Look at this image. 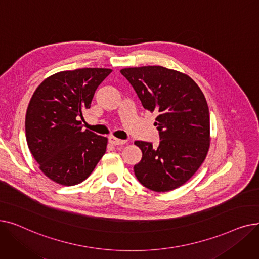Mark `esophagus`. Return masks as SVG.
Returning <instances> with one entry per match:
<instances>
[{
	"instance_id": "esophagus-1",
	"label": "esophagus",
	"mask_w": 259,
	"mask_h": 259,
	"mask_svg": "<svg viewBox=\"0 0 259 259\" xmlns=\"http://www.w3.org/2000/svg\"><path fill=\"white\" fill-rule=\"evenodd\" d=\"M109 142H110V144L114 145V146H121V145H125L127 142L124 141V140H119V139H116L114 137H110L109 138Z\"/></svg>"
}]
</instances>
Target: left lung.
<instances>
[{
	"label": "left lung",
	"instance_id": "obj_1",
	"mask_svg": "<svg viewBox=\"0 0 259 259\" xmlns=\"http://www.w3.org/2000/svg\"><path fill=\"white\" fill-rule=\"evenodd\" d=\"M124 75L145 109L155 111L159 144L137 141L143 153L134 166L139 182L155 192H167L192 178L210 147V114L195 81L161 66L125 68Z\"/></svg>",
	"mask_w": 259,
	"mask_h": 259
}]
</instances>
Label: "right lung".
Wrapping results in <instances>:
<instances>
[{
	"mask_svg": "<svg viewBox=\"0 0 259 259\" xmlns=\"http://www.w3.org/2000/svg\"><path fill=\"white\" fill-rule=\"evenodd\" d=\"M111 71L107 68L61 71L34 91L26 112V140L39 169L51 181L77 185L105 154L107 138L81 129L79 119Z\"/></svg>",
	"mask_w": 259,
	"mask_h": 259,
	"instance_id": "add662e5",
	"label": "right lung"
}]
</instances>
